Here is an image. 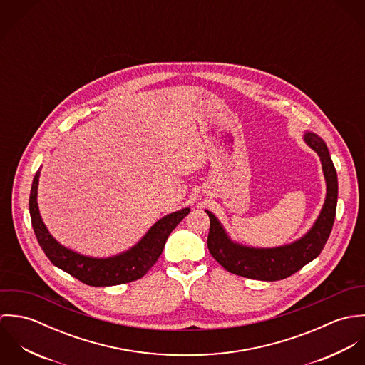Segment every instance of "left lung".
<instances>
[{"mask_svg": "<svg viewBox=\"0 0 365 365\" xmlns=\"http://www.w3.org/2000/svg\"><path fill=\"white\" fill-rule=\"evenodd\" d=\"M304 140L320 157L326 180V200L312 227L301 239L278 247H249L233 242L219 219L210 210H205L210 219L209 253L229 272L252 279L278 281L299 271L323 250L336 217L337 173L322 138L307 132Z\"/></svg>", "mask_w": 365, "mask_h": 365, "instance_id": "8db88e82", "label": "left lung"}]
</instances>
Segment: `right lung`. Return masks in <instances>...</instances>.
Returning <instances> with one entry per match:
<instances>
[{
    "label": "right lung",
    "mask_w": 365,
    "mask_h": 365,
    "mask_svg": "<svg viewBox=\"0 0 365 365\" xmlns=\"http://www.w3.org/2000/svg\"><path fill=\"white\" fill-rule=\"evenodd\" d=\"M39 175L41 168L35 174L29 195V213L36 239L53 265L91 287L120 285L142 278L158 260L170 233L191 210L182 208L163 216L133 247L120 255L106 259L88 257L61 246L49 233L38 207Z\"/></svg>",
    "instance_id": "obj_1"
}]
</instances>
